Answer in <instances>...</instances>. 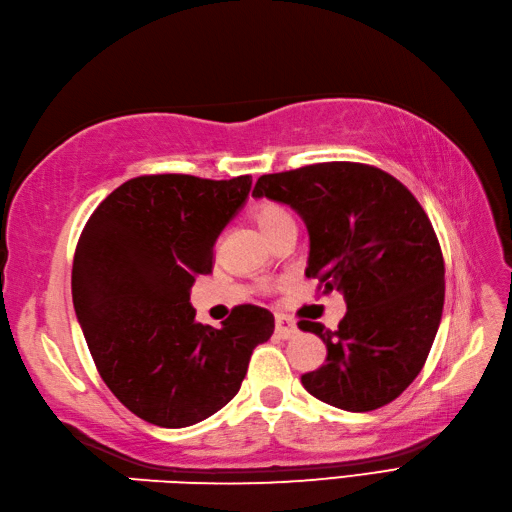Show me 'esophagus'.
Listing matches in <instances>:
<instances>
[{"instance_id":"34e87169","label":"esophagus","mask_w":512,"mask_h":512,"mask_svg":"<svg viewBox=\"0 0 512 512\" xmlns=\"http://www.w3.org/2000/svg\"><path fill=\"white\" fill-rule=\"evenodd\" d=\"M274 333H277L281 339H290L298 333L296 329V322L292 318L287 316H281V313H277V318H274Z\"/></svg>"}]
</instances>
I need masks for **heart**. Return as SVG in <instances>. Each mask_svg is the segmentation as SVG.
<instances>
[{"mask_svg": "<svg viewBox=\"0 0 512 512\" xmlns=\"http://www.w3.org/2000/svg\"><path fill=\"white\" fill-rule=\"evenodd\" d=\"M253 220L257 222V227L264 231V235L268 240H272L274 235H277L285 225H292V216L287 214V209H283L277 203H259L253 207L251 212Z\"/></svg>", "mask_w": 512, "mask_h": 512, "instance_id": "obj_1", "label": "heart"}]
</instances>
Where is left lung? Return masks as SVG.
<instances>
[{
    "mask_svg": "<svg viewBox=\"0 0 512 512\" xmlns=\"http://www.w3.org/2000/svg\"><path fill=\"white\" fill-rule=\"evenodd\" d=\"M253 196L294 207L309 231L318 290L342 292L337 331L300 320L326 344V363L303 374L313 398L365 413L396 400L422 372L445 298L437 233L409 188L357 162L309 164L261 175Z\"/></svg>",
    "mask_w": 512,
    "mask_h": 512,
    "instance_id": "1",
    "label": "left lung"
}]
</instances>
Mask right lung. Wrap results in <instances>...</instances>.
Returning <instances> with one entry per match:
<instances>
[{
  "instance_id": "obj_1",
  "label": "right lung",
  "mask_w": 512,
  "mask_h": 512,
  "mask_svg": "<svg viewBox=\"0 0 512 512\" xmlns=\"http://www.w3.org/2000/svg\"><path fill=\"white\" fill-rule=\"evenodd\" d=\"M251 175H142L99 203L75 248L71 292L103 383L140 419L192 426L220 411L274 316L238 305L220 329L194 322L190 287L251 192Z\"/></svg>"
}]
</instances>
